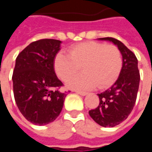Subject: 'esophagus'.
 Masks as SVG:
<instances>
[{
	"label": "esophagus",
	"instance_id": "34e87169",
	"mask_svg": "<svg viewBox=\"0 0 152 152\" xmlns=\"http://www.w3.org/2000/svg\"><path fill=\"white\" fill-rule=\"evenodd\" d=\"M76 94H80V95H81V96H85V95H86V94H87V93L83 92V91H77V90H76Z\"/></svg>",
	"mask_w": 152,
	"mask_h": 152
}]
</instances>
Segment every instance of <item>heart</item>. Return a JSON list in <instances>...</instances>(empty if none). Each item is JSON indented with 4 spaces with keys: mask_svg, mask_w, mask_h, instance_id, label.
Instances as JSON below:
<instances>
[{
    "mask_svg": "<svg viewBox=\"0 0 152 152\" xmlns=\"http://www.w3.org/2000/svg\"><path fill=\"white\" fill-rule=\"evenodd\" d=\"M68 53L59 52L54 58V70L63 80H67L82 66L84 73L67 81L72 89H91L111 86L121 74L123 60L120 50L113 45L87 41L77 44Z\"/></svg>",
    "mask_w": 152,
    "mask_h": 152,
    "instance_id": "heart-1",
    "label": "heart"
}]
</instances>
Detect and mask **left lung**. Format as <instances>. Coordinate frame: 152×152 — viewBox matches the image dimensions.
I'll use <instances>...</instances> for the list:
<instances>
[{"label":"left lung","mask_w":152,"mask_h":152,"mask_svg":"<svg viewBox=\"0 0 152 152\" xmlns=\"http://www.w3.org/2000/svg\"><path fill=\"white\" fill-rule=\"evenodd\" d=\"M115 44L121 51L123 65L121 74L110 89L98 94L99 105L90 110L89 115L102 127H114L126 120L134 108L139 87L140 74L135 54L120 40L99 38Z\"/></svg>","instance_id":"left-lung-1"}]
</instances>
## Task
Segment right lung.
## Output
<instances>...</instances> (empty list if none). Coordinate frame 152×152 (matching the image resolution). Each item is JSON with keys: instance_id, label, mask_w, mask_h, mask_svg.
Listing matches in <instances>:
<instances>
[{"instance_id": "right-lung-1", "label": "right lung", "mask_w": 152, "mask_h": 152, "mask_svg": "<svg viewBox=\"0 0 152 152\" xmlns=\"http://www.w3.org/2000/svg\"><path fill=\"white\" fill-rule=\"evenodd\" d=\"M61 40L42 39L18 53L12 76L14 95L22 115L37 125L53 122L62 111L66 92L54 72Z\"/></svg>"}]
</instances>
